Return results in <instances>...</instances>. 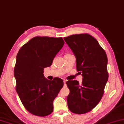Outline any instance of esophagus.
I'll return each instance as SVG.
<instances>
[{
  "mask_svg": "<svg viewBox=\"0 0 124 124\" xmlns=\"http://www.w3.org/2000/svg\"><path fill=\"white\" fill-rule=\"evenodd\" d=\"M63 82H64V85H66V80H63Z\"/></svg>",
  "mask_w": 124,
  "mask_h": 124,
  "instance_id": "34e87169",
  "label": "esophagus"
}]
</instances>
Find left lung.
Returning a JSON list of instances; mask_svg holds the SVG:
<instances>
[{
    "label": "left lung",
    "instance_id": "1",
    "mask_svg": "<svg viewBox=\"0 0 124 124\" xmlns=\"http://www.w3.org/2000/svg\"><path fill=\"white\" fill-rule=\"evenodd\" d=\"M63 39L75 56L78 73L83 76L82 83L67 81L70 90L67 105L72 113H86L98 105L104 94L108 79L106 53L88 34H74Z\"/></svg>",
    "mask_w": 124,
    "mask_h": 124
}]
</instances>
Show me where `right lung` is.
<instances>
[{
  "label": "right lung",
  "instance_id": "add662e5",
  "mask_svg": "<svg viewBox=\"0 0 124 124\" xmlns=\"http://www.w3.org/2000/svg\"><path fill=\"white\" fill-rule=\"evenodd\" d=\"M64 44L62 37L37 36L23 45L16 56V92L26 109L36 116L52 113L54 99L63 86L62 79L47 80L43 72L52 65Z\"/></svg>",
  "mask_w": 124,
  "mask_h": 124
}]
</instances>
